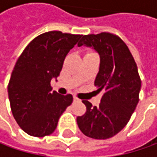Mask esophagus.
<instances>
[{
	"instance_id": "esophagus-1",
	"label": "esophagus",
	"mask_w": 157,
	"mask_h": 157,
	"mask_svg": "<svg viewBox=\"0 0 157 157\" xmlns=\"http://www.w3.org/2000/svg\"><path fill=\"white\" fill-rule=\"evenodd\" d=\"M73 100H74V101H76V102L79 101V99H78L77 97H73Z\"/></svg>"
}]
</instances>
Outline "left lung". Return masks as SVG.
<instances>
[{"label": "left lung", "instance_id": "1", "mask_svg": "<svg viewBox=\"0 0 157 157\" xmlns=\"http://www.w3.org/2000/svg\"><path fill=\"white\" fill-rule=\"evenodd\" d=\"M83 44L100 54V71L94 85L104 94L98 106L82 100L86 112L77 117V123L85 136L105 140L115 136L129 121L139 101L142 80L128 47L117 35H85L78 44Z\"/></svg>", "mask_w": 157, "mask_h": 157}]
</instances>
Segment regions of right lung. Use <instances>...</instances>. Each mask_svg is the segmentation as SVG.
<instances>
[{
  "instance_id": "1",
  "label": "right lung",
  "mask_w": 157,
  "mask_h": 157,
  "mask_svg": "<svg viewBox=\"0 0 157 157\" xmlns=\"http://www.w3.org/2000/svg\"><path fill=\"white\" fill-rule=\"evenodd\" d=\"M81 36L59 30L45 32L35 37L18 57L8 93L13 116L28 135L50 136L72 103L71 94L52 93L51 80L59 76L66 55Z\"/></svg>"
}]
</instances>
